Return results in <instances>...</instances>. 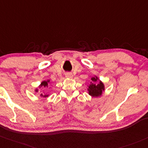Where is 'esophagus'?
Listing matches in <instances>:
<instances>
[{
  "instance_id": "esophagus-1",
  "label": "esophagus",
  "mask_w": 148,
  "mask_h": 148,
  "mask_svg": "<svg viewBox=\"0 0 148 148\" xmlns=\"http://www.w3.org/2000/svg\"><path fill=\"white\" fill-rule=\"evenodd\" d=\"M65 77H66V78L71 79L73 77V74L70 72H66V74H65Z\"/></svg>"
}]
</instances>
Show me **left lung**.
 Listing matches in <instances>:
<instances>
[{"label": "left lung", "instance_id": "1", "mask_svg": "<svg viewBox=\"0 0 148 148\" xmlns=\"http://www.w3.org/2000/svg\"><path fill=\"white\" fill-rule=\"evenodd\" d=\"M92 82H91L88 88V92L90 96L92 97H99L102 95L103 91L105 90L103 83L99 80L97 77H94L91 79Z\"/></svg>", "mask_w": 148, "mask_h": 148}]
</instances>
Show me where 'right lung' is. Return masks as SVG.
Segmentation results:
<instances>
[{
  "instance_id": "1",
  "label": "right lung",
  "mask_w": 148,
  "mask_h": 148,
  "mask_svg": "<svg viewBox=\"0 0 148 148\" xmlns=\"http://www.w3.org/2000/svg\"><path fill=\"white\" fill-rule=\"evenodd\" d=\"M49 82H50V81H49V80L43 81V82H42L41 84L40 85V86H39V87H40V88H41V87H47L48 86V84H49ZM35 91H36V92H37V91H38V89H37H37L35 90ZM40 96H41V97L46 98V97H48V96H49V95L41 94H40Z\"/></svg>"
}]
</instances>
